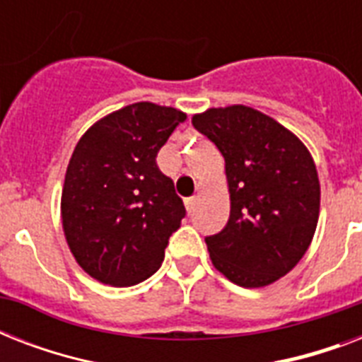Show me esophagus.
<instances>
[{"instance_id":"esophagus-1","label":"esophagus","mask_w":362,"mask_h":362,"mask_svg":"<svg viewBox=\"0 0 362 362\" xmlns=\"http://www.w3.org/2000/svg\"><path fill=\"white\" fill-rule=\"evenodd\" d=\"M195 206H197V197H187L186 199V209L189 214H193L195 212Z\"/></svg>"}]
</instances>
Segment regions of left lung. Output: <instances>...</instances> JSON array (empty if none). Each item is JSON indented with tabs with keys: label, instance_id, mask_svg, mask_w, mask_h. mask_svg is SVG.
I'll use <instances>...</instances> for the list:
<instances>
[{
	"label": "left lung",
	"instance_id": "obj_1",
	"mask_svg": "<svg viewBox=\"0 0 362 362\" xmlns=\"http://www.w3.org/2000/svg\"><path fill=\"white\" fill-rule=\"evenodd\" d=\"M193 127L226 158L231 214L204 238L221 274L242 287H263L300 261L320 218L314 159L284 125L250 107L209 109Z\"/></svg>",
	"mask_w": 362,
	"mask_h": 362
}]
</instances>
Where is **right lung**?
Wrapping results in <instances>:
<instances>
[{
  "mask_svg": "<svg viewBox=\"0 0 362 362\" xmlns=\"http://www.w3.org/2000/svg\"><path fill=\"white\" fill-rule=\"evenodd\" d=\"M186 115L127 105L93 124L71 156L62 221L76 263L95 280L135 286L161 267L186 209L156 158Z\"/></svg>",
  "mask_w": 362,
  "mask_h": 362,
  "instance_id": "obj_1",
  "label": "right lung"
}]
</instances>
